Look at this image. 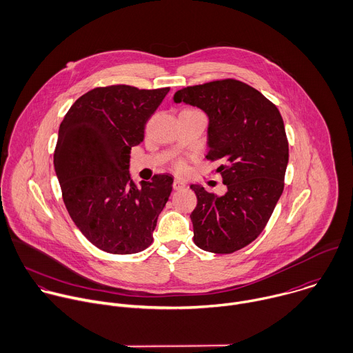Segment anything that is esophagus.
Instances as JSON below:
<instances>
[{
	"instance_id": "34e87169",
	"label": "esophagus",
	"mask_w": 353,
	"mask_h": 353,
	"mask_svg": "<svg viewBox=\"0 0 353 353\" xmlns=\"http://www.w3.org/2000/svg\"><path fill=\"white\" fill-rule=\"evenodd\" d=\"M185 181H183V180H180V179H174V181H173V188L176 190V191H181V190H184L185 188Z\"/></svg>"
}]
</instances>
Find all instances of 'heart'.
Returning <instances> with one entry per match:
<instances>
[{
  "label": "heart",
  "instance_id": "heart-1",
  "mask_svg": "<svg viewBox=\"0 0 353 353\" xmlns=\"http://www.w3.org/2000/svg\"><path fill=\"white\" fill-rule=\"evenodd\" d=\"M176 166H177V169H183V168H184V163H183V162H177Z\"/></svg>",
  "mask_w": 353,
  "mask_h": 353
}]
</instances>
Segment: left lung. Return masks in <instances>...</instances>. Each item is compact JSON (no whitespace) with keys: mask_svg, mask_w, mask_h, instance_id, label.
Wrapping results in <instances>:
<instances>
[{"mask_svg":"<svg viewBox=\"0 0 353 353\" xmlns=\"http://www.w3.org/2000/svg\"><path fill=\"white\" fill-rule=\"evenodd\" d=\"M174 103L201 108L209 117V161L227 185L221 196L192 184L198 203L191 213L194 242L216 254L234 253L265 228L285 187L289 143L276 105L236 79L187 86Z\"/></svg>","mask_w":353,"mask_h":353,"instance_id":"1","label":"left lung"}]
</instances>
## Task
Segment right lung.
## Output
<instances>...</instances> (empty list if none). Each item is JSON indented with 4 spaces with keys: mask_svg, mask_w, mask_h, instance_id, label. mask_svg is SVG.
<instances>
[{
    "mask_svg": "<svg viewBox=\"0 0 353 353\" xmlns=\"http://www.w3.org/2000/svg\"><path fill=\"white\" fill-rule=\"evenodd\" d=\"M169 90L94 88L60 123L53 165L63 201L78 230L103 252L133 254L152 243L173 177L155 174L137 187L129 173V154L143 141L147 121Z\"/></svg>",
    "mask_w": 353,
    "mask_h": 353,
    "instance_id": "1",
    "label": "right lung"
}]
</instances>
